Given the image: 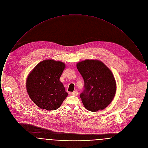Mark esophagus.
<instances>
[{"label": "esophagus", "instance_id": "1", "mask_svg": "<svg viewBox=\"0 0 148 148\" xmlns=\"http://www.w3.org/2000/svg\"><path fill=\"white\" fill-rule=\"evenodd\" d=\"M78 92H77V90H75V91H73V92H71V94L72 95H74V96H77L78 95Z\"/></svg>", "mask_w": 148, "mask_h": 148}]
</instances>
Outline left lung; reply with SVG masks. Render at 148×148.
I'll use <instances>...</instances> for the list:
<instances>
[{
    "mask_svg": "<svg viewBox=\"0 0 148 148\" xmlns=\"http://www.w3.org/2000/svg\"><path fill=\"white\" fill-rule=\"evenodd\" d=\"M76 67L84 80V89L79 97L85 108L91 112L106 108L116 91L111 71L98 60L86 59L79 62Z\"/></svg>",
    "mask_w": 148,
    "mask_h": 148,
    "instance_id": "8db88e82",
    "label": "left lung"
}]
</instances>
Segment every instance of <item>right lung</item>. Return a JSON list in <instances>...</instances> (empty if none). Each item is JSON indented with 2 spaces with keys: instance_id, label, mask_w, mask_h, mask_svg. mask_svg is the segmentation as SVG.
I'll use <instances>...</instances> for the list:
<instances>
[{
  "instance_id": "obj_1",
  "label": "right lung",
  "mask_w": 148,
  "mask_h": 148,
  "mask_svg": "<svg viewBox=\"0 0 148 148\" xmlns=\"http://www.w3.org/2000/svg\"><path fill=\"white\" fill-rule=\"evenodd\" d=\"M66 65L53 59L40 62L32 70L26 81V89L32 101L48 110L59 108L68 93L59 79Z\"/></svg>"
}]
</instances>
